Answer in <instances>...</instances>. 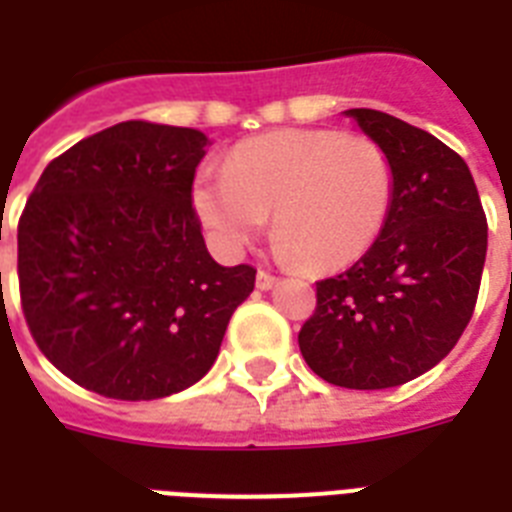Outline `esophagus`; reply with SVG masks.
Here are the masks:
<instances>
[{"mask_svg":"<svg viewBox=\"0 0 512 512\" xmlns=\"http://www.w3.org/2000/svg\"><path fill=\"white\" fill-rule=\"evenodd\" d=\"M274 282H277V277H274V274L259 269V274H256V287H259V290H272Z\"/></svg>","mask_w":512,"mask_h":512,"instance_id":"obj_1","label":"esophagus"}]
</instances>
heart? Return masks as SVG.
<instances>
[{"mask_svg": "<svg viewBox=\"0 0 512 512\" xmlns=\"http://www.w3.org/2000/svg\"><path fill=\"white\" fill-rule=\"evenodd\" d=\"M392 167L369 135L280 128L240 141L204 170L193 206L219 251L240 253L266 225L282 259L335 272L374 246L392 204Z\"/></svg>", "mask_w": 512, "mask_h": 512, "instance_id": "1", "label": "heart"}]
</instances>
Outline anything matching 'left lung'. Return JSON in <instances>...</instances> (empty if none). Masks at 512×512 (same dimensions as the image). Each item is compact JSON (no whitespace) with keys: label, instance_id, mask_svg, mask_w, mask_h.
I'll list each match as a JSON object with an SVG mask.
<instances>
[{"label":"left lung","instance_id":"obj_1","mask_svg":"<svg viewBox=\"0 0 512 512\" xmlns=\"http://www.w3.org/2000/svg\"><path fill=\"white\" fill-rule=\"evenodd\" d=\"M348 117L390 159V214L356 264L316 282L298 345L324 382L387 390L437 366L471 322L487 214L463 156L432 133L377 109Z\"/></svg>","mask_w":512,"mask_h":512}]
</instances>
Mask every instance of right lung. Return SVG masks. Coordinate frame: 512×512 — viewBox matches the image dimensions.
Instances as JSON below:
<instances>
[{
    "label": "right lung",
    "mask_w": 512,
    "mask_h": 512,
    "mask_svg": "<svg viewBox=\"0 0 512 512\" xmlns=\"http://www.w3.org/2000/svg\"><path fill=\"white\" fill-rule=\"evenodd\" d=\"M201 130L130 120L46 164L18 222L20 306L65 377L156 400L217 361L251 264L219 266L193 209Z\"/></svg>",
    "instance_id": "obj_1"
}]
</instances>
